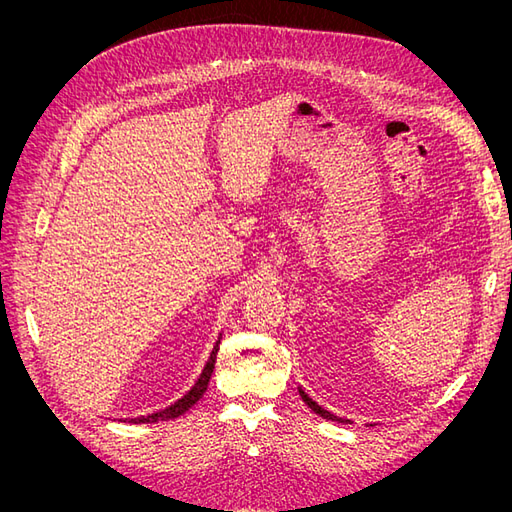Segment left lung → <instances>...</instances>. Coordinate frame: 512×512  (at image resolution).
Wrapping results in <instances>:
<instances>
[{
	"mask_svg": "<svg viewBox=\"0 0 512 512\" xmlns=\"http://www.w3.org/2000/svg\"><path fill=\"white\" fill-rule=\"evenodd\" d=\"M299 395H301V399L305 401V404L312 408L318 416H322V418H327V421H337V423H350V421H346V418H339V416H335V414H331L329 410H324V408H320L314 399H309L307 395H305V391L303 389H299Z\"/></svg>",
	"mask_w": 512,
	"mask_h": 512,
	"instance_id": "8db88e82",
	"label": "left lung"
}]
</instances>
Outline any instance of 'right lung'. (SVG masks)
Listing matches in <instances>:
<instances>
[{"mask_svg": "<svg viewBox=\"0 0 512 512\" xmlns=\"http://www.w3.org/2000/svg\"><path fill=\"white\" fill-rule=\"evenodd\" d=\"M218 350H220V339L218 342H215V346H213V350H211V356H209V361H207V365H205V369H203V374L198 376V380H196V384L192 386V389L185 393L181 399H177L175 404H170L168 408H164V410H160V412H153V414H149V416H138V418H126L128 423H134V425H141V423H158V421H170V418H177V416H181V414H185L188 412L196 401L205 395V391H207V386H209V380H211V374H213V367H215V356H218ZM123 421V423H126Z\"/></svg>", "mask_w": 512, "mask_h": 512, "instance_id": "add662e5", "label": "right lung"}]
</instances>
